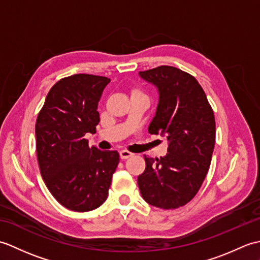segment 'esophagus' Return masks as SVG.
<instances>
[{
	"instance_id": "34e87169",
	"label": "esophagus",
	"mask_w": 260,
	"mask_h": 260,
	"mask_svg": "<svg viewBox=\"0 0 260 260\" xmlns=\"http://www.w3.org/2000/svg\"><path fill=\"white\" fill-rule=\"evenodd\" d=\"M133 155H134L133 153H131L128 151H126V150H123V151L119 152V156H120L121 159H126V158H128L131 156H133Z\"/></svg>"
}]
</instances>
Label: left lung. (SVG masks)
Returning <instances> with one entry per match:
<instances>
[{
    "label": "left lung",
    "instance_id": "obj_1",
    "mask_svg": "<svg viewBox=\"0 0 260 260\" xmlns=\"http://www.w3.org/2000/svg\"><path fill=\"white\" fill-rule=\"evenodd\" d=\"M139 75L158 92L148 133L167 136L169 143L165 156L144 155L146 168L137 183L148 204L176 209L194 198L208 173L215 142L213 110L197 79L184 71L161 66Z\"/></svg>",
    "mask_w": 260,
    "mask_h": 260
}]
</instances>
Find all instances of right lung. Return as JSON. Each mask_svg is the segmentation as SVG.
I'll list each match as a JSON object with an SVG mask.
<instances>
[{
	"mask_svg": "<svg viewBox=\"0 0 260 260\" xmlns=\"http://www.w3.org/2000/svg\"><path fill=\"white\" fill-rule=\"evenodd\" d=\"M109 82L107 77L85 74L59 80L37 118L41 176L54 199L73 211L102 206L119 162L117 151L89 147L85 139L87 133H96L98 102Z\"/></svg>",
	"mask_w": 260,
	"mask_h": 260,
	"instance_id": "obj_1",
	"label": "right lung"
}]
</instances>
